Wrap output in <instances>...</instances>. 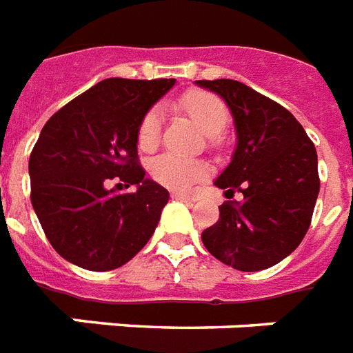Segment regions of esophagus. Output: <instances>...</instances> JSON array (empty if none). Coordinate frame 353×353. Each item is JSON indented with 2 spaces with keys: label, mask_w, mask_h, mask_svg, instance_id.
Returning <instances> with one entry per match:
<instances>
[{
  "label": "esophagus",
  "mask_w": 353,
  "mask_h": 353,
  "mask_svg": "<svg viewBox=\"0 0 353 353\" xmlns=\"http://www.w3.org/2000/svg\"><path fill=\"white\" fill-rule=\"evenodd\" d=\"M173 199H176V200H182V202H193V196H191V194H188V193H180V191H174L173 193Z\"/></svg>",
  "instance_id": "1"
}]
</instances>
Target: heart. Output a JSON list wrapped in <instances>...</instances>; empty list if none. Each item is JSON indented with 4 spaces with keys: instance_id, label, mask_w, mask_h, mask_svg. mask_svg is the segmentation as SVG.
<instances>
[{
    "instance_id": "obj_1",
    "label": "heart",
    "mask_w": 353,
    "mask_h": 353,
    "mask_svg": "<svg viewBox=\"0 0 353 353\" xmlns=\"http://www.w3.org/2000/svg\"><path fill=\"white\" fill-rule=\"evenodd\" d=\"M176 107L208 134L211 143L221 142L230 112L224 101L208 91H188L176 101ZM162 132V114L159 109H151L138 123V148L151 153L159 148ZM151 174L160 184L171 190H188L208 174V165L200 160L180 159L174 154H163L151 163Z\"/></svg>"
}]
</instances>
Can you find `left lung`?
<instances>
[{
    "label": "left lung",
    "mask_w": 353,
    "mask_h": 353,
    "mask_svg": "<svg viewBox=\"0 0 353 353\" xmlns=\"http://www.w3.org/2000/svg\"><path fill=\"white\" fill-rule=\"evenodd\" d=\"M228 103L236 131L230 165L215 180L228 200L202 231L211 255L241 272L275 266L306 235L319 194L317 151L288 109L235 80H199Z\"/></svg>",
    "instance_id": "obj_1"
}]
</instances>
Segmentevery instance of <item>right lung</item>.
<instances>
[{
	"instance_id": "right-lung-1",
	"label": "right lung",
	"mask_w": 353,
	"mask_h": 353,
	"mask_svg": "<svg viewBox=\"0 0 353 353\" xmlns=\"http://www.w3.org/2000/svg\"><path fill=\"white\" fill-rule=\"evenodd\" d=\"M176 80L107 78L54 112L29 160L30 200L50 246L91 272L123 266L159 224L169 193L145 179L137 132ZM137 185L134 194L109 188Z\"/></svg>"
}]
</instances>
